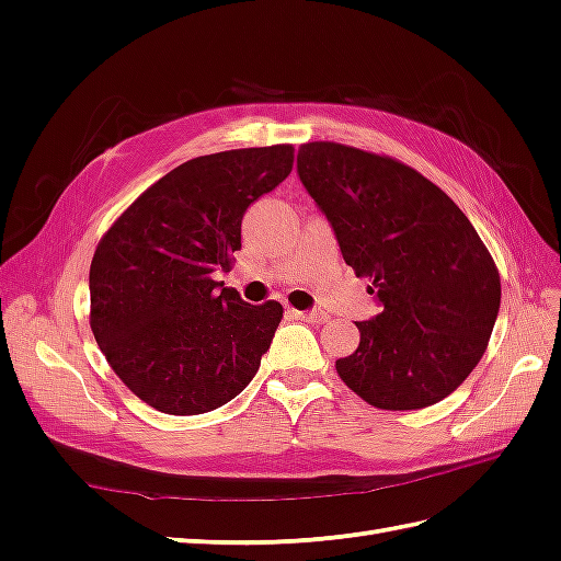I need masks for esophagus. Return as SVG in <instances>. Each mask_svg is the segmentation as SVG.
Masks as SVG:
<instances>
[{
  "label": "esophagus",
  "mask_w": 561,
  "mask_h": 561,
  "mask_svg": "<svg viewBox=\"0 0 561 561\" xmlns=\"http://www.w3.org/2000/svg\"><path fill=\"white\" fill-rule=\"evenodd\" d=\"M290 316L297 318V320H311V322H318V325H322V322H328V313L322 311H297V309H290Z\"/></svg>",
  "instance_id": "1"
}]
</instances>
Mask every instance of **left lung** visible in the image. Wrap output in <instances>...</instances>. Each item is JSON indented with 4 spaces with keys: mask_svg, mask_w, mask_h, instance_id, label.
Returning a JSON list of instances; mask_svg holds the SVG:
<instances>
[{
    "mask_svg": "<svg viewBox=\"0 0 561 561\" xmlns=\"http://www.w3.org/2000/svg\"><path fill=\"white\" fill-rule=\"evenodd\" d=\"M297 173L344 262L383 311L336 375L371 407L423 410L461 386L486 351L501 276L461 208L414 168L339 142L299 147Z\"/></svg>",
    "mask_w": 561,
    "mask_h": 561,
    "instance_id": "obj_1",
    "label": "left lung"
}]
</instances>
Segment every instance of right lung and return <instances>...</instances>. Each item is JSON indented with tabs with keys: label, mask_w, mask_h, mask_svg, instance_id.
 Here are the masks:
<instances>
[{
	"label": "right lung",
	"mask_w": 561,
	"mask_h": 561,
	"mask_svg": "<svg viewBox=\"0 0 561 561\" xmlns=\"http://www.w3.org/2000/svg\"><path fill=\"white\" fill-rule=\"evenodd\" d=\"M293 145L186 161L149 186L100 239L89 274L91 330L114 375L163 414L227 404L257 375L283 318L213 278L241 248L252 201L290 175Z\"/></svg>",
	"instance_id": "right-lung-1"
}]
</instances>
